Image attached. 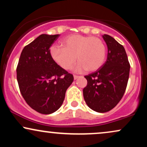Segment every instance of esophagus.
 <instances>
[{"instance_id":"1","label":"esophagus","mask_w":147,"mask_h":147,"mask_svg":"<svg viewBox=\"0 0 147 147\" xmlns=\"http://www.w3.org/2000/svg\"><path fill=\"white\" fill-rule=\"evenodd\" d=\"M79 77H79V76H77V75H74V79H77Z\"/></svg>"}]
</instances>
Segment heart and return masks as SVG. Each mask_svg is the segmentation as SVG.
I'll use <instances>...</instances> for the list:
<instances>
[{"mask_svg":"<svg viewBox=\"0 0 147 147\" xmlns=\"http://www.w3.org/2000/svg\"><path fill=\"white\" fill-rule=\"evenodd\" d=\"M61 45L50 48V55L54 61L63 70H70L75 63L77 72L95 71L105 61L106 49L102 39L95 36L72 34L61 41Z\"/></svg>","mask_w":147,"mask_h":147,"instance_id":"heart-1","label":"heart"}]
</instances>
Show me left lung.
Masks as SVG:
<instances>
[{
	"label": "left lung",
	"mask_w": 147,
	"mask_h": 147,
	"mask_svg": "<svg viewBox=\"0 0 147 147\" xmlns=\"http://www.w3.org/2000/svg\"><path fill=\"white\" fill-rule=\"evenodd\" d=\"M102 37L107 45V59L97 71L85 76L88 84L83 90L88 106L98 113L111 111L121 100L130 72V64L123 45L109 35L104 34Z\"/></svg>",
	"instance_id": "left-lung-1"
}]
</instances>
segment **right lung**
<instances>
[{
	"label": "right lung",
	"instance_id": "1",
	"mask_svg": "<svg viewBox=\"0 0 147 147\" xmlns=\"http://www.w3.org/2000/svg\"><path fill=\"white\" fill-rule=\"evenodd\" d=\"M59 34H43L23 49L16 68L20 91L32 109L51 114L63 104L73 75L54 61L50 46Z\"/></svg>",
	"mask_w": 147,
	"mask_h": 147
}]
</instances>
